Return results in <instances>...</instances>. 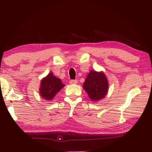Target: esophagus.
<instances>
[{
    "mask_svg": "<svg viewBox=\"0 0 152 152\" xmlns=\"http://www.w3.org/2000/svg\"><path fill=\"white\" fill-rule=\"evenodd\" d=\"M78 81H77V80H70V83L72 84H76Z\"/></svg>",
    "mask_w": 152,
    "mask_h": 152,
    "instance_id": "esophagus-1",
    "label": "esophagus"
}]
</instances>
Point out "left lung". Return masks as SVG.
I'll use <instances>...</instances> for the list:
<instances>
[{
  "mask_svg": "<svg viewBox=\"0 0 152 152\" xmlns=\"http://www.w3.org/2000/svg\"><path fill=\"white\" fill-rule=\"evenodd\" d=\"M108 87L109 84L104 74L92 70L87 76L83 86L90 99L93 101L103 99L107 93Z\"/></svg>",
  "mask_w": 152,
  "mask_h": 152,
  "instance_id": "1",
  "label": "left lung"
}]
</instances>
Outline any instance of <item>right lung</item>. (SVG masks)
Instances as JSON below:
<instances>
[{"mask_svg": "<svg viewBox=\"0 0 152 152\" xmlns=\"http://www.w3.org/2000/svg\"><path fill=\"white\" fill-rule=\"evenodd\" d=\"M65 86L61 80L56 78L51 72L41 82L40 95L45 100L51 101L55 95Z\"/></svg>", "mask_w": 152, "mask_h": 152, "instance_id": "obj_1", "label": "right lung"}]
</instances>
